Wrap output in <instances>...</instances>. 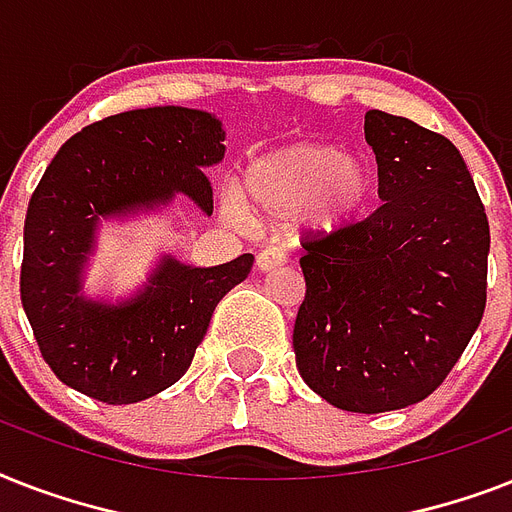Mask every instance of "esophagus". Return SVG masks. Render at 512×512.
<instances>
[{
    "instance_id": "34e87169",
    "label": "esophagus",
    "mask_w": 512,
    "mask_h": 512,
    "mask_svg": "<svg viewBox=\"0 0 512 512\" xmlns=\"http://www.w3.org/2000/svg\"><path fill=\"white\" fill-rule=\"evenodd\" d=\"M287 263V252L281 247H263L257 252V268L260 271H273V268H279V265Z\"/></svg>"
}]
</instances>
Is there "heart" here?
Here are the masks:
<instances>
[{
  "label": "heart",
  "mask_w": 512,
  "mask_h": 512,
  "mask_svg": "<svg viewBox=\"0 0 512 512\" xmlns=\"http://www.w3.org/2000/svg\"><path fill=\"white\" fill-rule=\"evenodd\" d=\"M377 196V172L364 156H345L337 146L289 143L257 156L244 172V204L263 220H292L316 233H335L358 223ZM236 196H225L231 220H247Z\"/></svg>",
  "instance_id": "b5f03b06"
}]
</instances>
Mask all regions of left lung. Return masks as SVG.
Returning <instances> with one entry per match:
<instances>
[{
	"instance_id": "8db88e82",
	"label": "left lung",
	"mask_w": 512,
	"mask_h": 512,
	"mask_svg": "<svg viewBox=\"0 0 512 512\" xmlns=\"http://www.w3.org/2000/svg\"><path fill=\"white\" fill-rule=\"evenodd\" d=\"M380 199L369 217L303 241L295 358L337 409L380 414L428 398L484 319L489 220L454 143L369 111Z\"/></svg>"
}]
</instances>
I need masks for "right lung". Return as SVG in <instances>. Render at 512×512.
Returning <instances> with one entry per match:
<instances>
[{"mask_svg":"<svg viewBox=\"0 0 512 512\" xmlns=\"http://www.w3.org/2000/svg\"><path fill=\"white\" fill-rule=\"evenodd\" d=\"M225 132L212 114L138 108L84 127L63 143L23 225L20 303L36 345L60 382L103 404H138L175 385L204 340L215 305L249 276L252 255L215 268L164 257L138 297L84 300L100 217L154 207L183 193L212 215L207 167L223 162Z\"/></svg>","mask_w":512,"mask_h":512,"instance_id":"obj_1","label":"right lung"}]
</instances>
